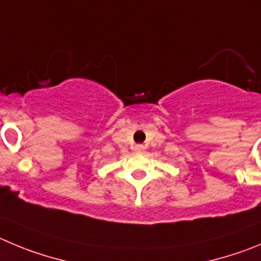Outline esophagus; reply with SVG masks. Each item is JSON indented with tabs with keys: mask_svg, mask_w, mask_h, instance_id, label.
<instances>
[{
	"mask_svg": "<svg viewBox=\"0 0 261 261\" xmlns=\"http://www.w3.org/2000/svg\"><path fill=\"white\" fill-rule=\"evenodd\" d=\"M144 145H142V144H138V145H135V148H134V150H135L136 153H143L144 152Z\"/></svg>",
	"mask_w": 261,
	"mask_h": 261,
	"instance_id": "obj_1",
	"label": "esophagus"
}]
</instances>
